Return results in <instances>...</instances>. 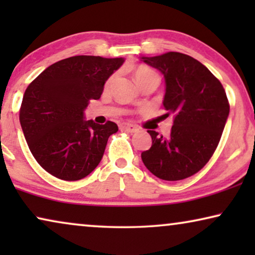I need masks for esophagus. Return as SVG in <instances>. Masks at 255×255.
Instances as JSON below:
<instances>
[{
    "instance_id": "1",
    "label": "esophagus",
    "mask_w": 255,
    "mask_h": 255,
    "mask_svg": "<svg viewBox=\"0 0 255 255\" xmlns=\"http://www.w3.org/2000/svg\"><path fill=\"white\" fill-rule=\"evenodd\" d=\"M121 130L123 131H127V132H130V133H133V132H137L138 131V128L135 127V125H132V124H122L121 125Z\"/></svg>"
}]
</instances>
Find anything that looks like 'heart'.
I'll list each match as a JSON object with an SVG mask.
<instances>
[{
  "instance_id": "heart-1",
  "label": "heart",
  "mask_w": 255,
  "mask_h": 255,
  "mask_svg": "<svg viewBox=\"0 0 255 255\" xmlns=\"http://www.w3.org/2000/svg\"><path fill=\"white\" fill-rule=\"evenodd\" d=\"M134 78L137 80L138 83H140L142 81H145V80H148V79H156L159 80V76L158 74L154 71H152V69H149L147 67H145V66H139V67L135 69L134 71ZM113 76L108 80L106 82V89H108L111 85V82H113Z\"/></svg>"
}]
</instances>
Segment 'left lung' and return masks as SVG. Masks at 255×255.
<instances>
[{"label": "left lung", "instance_id": "1", "mask_svg": "<svg viewBox=\"0 0 255 255\" xmlns=\"http://www.w3.org/2000/svg\"><path fill=\"white\" fill-rule=\"evenodd\" d=\"M141 60L160 71L166 83L163 107L173 114L170 134L148 130L152 146L141 160L153 175L166 181L187 179L205 166L221 140L230 106L219 80L190 55L167 52Z\"/></svg>", "mask_w": 255, "mask_h": 255}]
</instances>
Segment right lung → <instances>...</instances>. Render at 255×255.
<instances>
[{
	"label": "right lung",
	"instance_id": "add662e5",
	"mask_svg": "<svg viewBox=\"0 0 255 255\" xmlns=\"http://www.w3.org/2000/svg\"><path fill=\"white\" fill-rule=\"evenodd\" d=\"M123 58L75 55L48 66L27 87L19 110L24 137L37 162L58 179L81 180L102 160L108 139L118 127L85 120L90 100Z\"/></svg>",
	"mask_w": 255,
	"mask_h": 255
}]
</instances>
